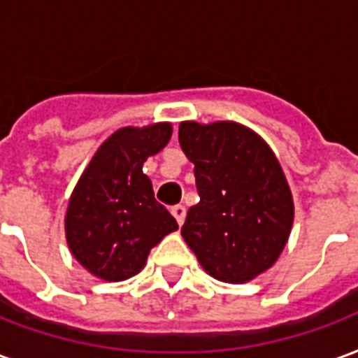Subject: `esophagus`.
<instances>
[{"instance_id":"34e87169","label":"esophagus","mask_w":358,"mask_h":358,"mask_svg":"<svg viewBox=\"0 0 358 358\" xmlns=\"http://www.w3.org/2000/svg\"><path fill=\"white\" fill-rule=\"evenodd\" d=\"M171 213H173V217L177 219V223L182 225V221H185V215H187V210H185V206L177 204L171 208Z\"/></svg>"}]
</instances>
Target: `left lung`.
Wrapping results in <instances>:
<instances>
[{
	"label": "left lung",
	"mask_w": 358,
	"mask_h": 358,
	"mask_svg": "<svg viewBox=\"0 0 358 358\" xmlns=\"http://www.w3.org/2000/svg\"><path fill=\"white\" fill-rule=\"evenodd\" d=\"M179 145L194 164L200 202L181 234L223 282H248L278 259L294 223L280 164L265 141L234 122H182Z\"/></svg>",
	"instance_id": "left-lung-1"
}]
</instances>
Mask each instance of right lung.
<instances>
[{"label":"right lung","mask_w":358,"mask_h":358,"mask_svg":"<svg viewBox=\"0 0 358 358\" xmlns=\"http://www.w3.org/2000/svg\"><path fill=\"white\" fill-rule=\"evenodd\" d=\"M169 137V124L122 127L80 177L66 211V240L91 275L104 280L137 275L148 252L177 231L176 217L154 198L143 173L148 156L160 152Z\"/></svg>","instance_id":"add662e5"}]
</instances>
